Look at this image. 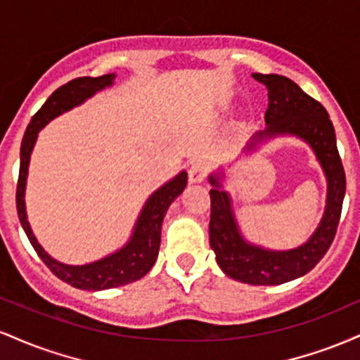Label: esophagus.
<instances>
[{
    "instance_id": "34e87169",
    "label": "esophagus",
    "mask_w": 360,
    "mask_h": 360,
    "mask_svg": "<svg viewBox=\"0 0 360 360\" xmlns=\"http://www.w3.org/2000/svg\"><path fill=\"white\" fill-rule=\"evenodd\" d=\"M206 174H208V166L201 160L194 162L191 167H189V181L191 183H201L205 179Z\"/></svg>"
}]
</instances>
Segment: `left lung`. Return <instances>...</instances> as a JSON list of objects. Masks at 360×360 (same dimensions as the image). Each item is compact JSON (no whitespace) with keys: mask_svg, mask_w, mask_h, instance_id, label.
<instances>
[{"mask_svg":"<svg viewBox=\"0 0 360 360\" xmlns=\"http://www.w3.org/2000/svg\"><path fill=\"white\" fill-rule=\"evenodd\" d=\"M262 82L269 96L267 128L252 137L249 150L276 135H296L315 152L328 183L323 218L303 245L291 250H267L249 243L238 230L230 194L223 191L220 176H210L212 213L210 245L217 262L230 278L254 286H276L301 278L320 262L335 238L345 196V172L337 150L335 130L321 103L308 96L296 82L279 74H252Z\"/></svg>","mask_w":360,"mask_h":360,"instance_id":"8db88e82","label":"left lung"}]
</instances>
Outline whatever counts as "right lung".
Instances as JSON below:
<instances>
[{"instance_id":"obj_1","label":"right lung","mask_w":360,"mask_h":360,"mask_svg":"<svg viewBox=\"0 0 360 360\" xmlns=\"http://www.w3.org/2000/svg\"><path fill=\"white\" fill-rule=\"evenodd\" d=\"M115 74H105L100 77H77L69 81L68 84L60 86L49 96L42 108L32 117L25 130L22 148H20V174L18 184H16V210L18 218L22 223L25 233L39 257L44 260L45 266L51 269L57 278L64 283L71 284L77 289H88V291H101V289H111L118 286H125L128 283H134L147 274L155 264L157 254L160 247V229L162 220L166 217L167 208L172 201L183 193L188 184V174L179 172L174 179H171L162 188H159L147 200L146 206L140 212V217L135 223L134 233L127 245L106 255L96 262L84 264V266H68L59 260L52 259L37 242L34 232L30 229V223L27 220L25 212V186H27L28 164H30V154L34 150L37 142V135L42 128L51 122L52 118L59 117L64 111H69L74 106L81 105L88 98L93 96L98 91L105 89L106 86L113 84Z\"/></svg>"}]
</instances>
